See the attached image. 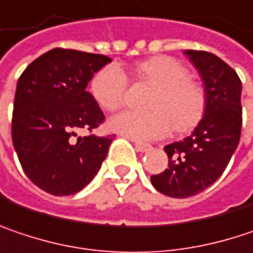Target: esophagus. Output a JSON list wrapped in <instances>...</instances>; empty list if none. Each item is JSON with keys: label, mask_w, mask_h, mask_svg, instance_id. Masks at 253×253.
<instances>
[{"label": "esophagus", "mask_w": 253, "mask_h": 253, "mask_svg": "<svg viewBox=\"0 0 253 253\" xmlns=\"http://www.w3.org/2000/svg\"><path fill=\"white\" fill-rule=\"evenodd\" d=\"M134 146L139 152H148V150L152 149L149 143H143V142H134Z\"/></svg>", "instance_id": "esophagus-1"}]
</instances>
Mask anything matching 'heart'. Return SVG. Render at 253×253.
Masks as SVG:
<instances>
[{
  "instance_id": "obj_1",
  "label": "heart",
  "mask_w": 253,
  "mask_h": 253,
  "mask_svg": "<svg viewBox=\"0 0 253 253\" xmlns=\"http://www.w3.org/2000/svg\"><path fill=\"white\" fill-rule=\"evenodd\" d=\"M139 78L155 86L150 94L149 111H123L114 116L111 130L136 140H152L165 136L172 125L176 131H187L201 120L207 97L204 88L190 80L188 69L176 59L155 56L136 66ZM128 78L117 65L100 69L91 81L95 101L107 111L119 110L126 100Z\"/></svg>"
}]
</instances>
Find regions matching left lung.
I'll return each instance as SVG.
<instances>
[{
	"instance_id": "8db88e82",
	"label": "left lung",
	"mask_w": 253,
	"mask_h": 253,
	"mask_svg": "<svg viewBox=\"0 0 253 253\" xmlns=\"http://www.w3.org/2000/svg\"><path fill=\"white\" fill-rule=\"evenodd\" d=\"M206 86V111L191 136L165 146L168 168L152 175L162 194L187 198L214 184L241 140L242 82L226 62L204 50H187Z\"/></svg>"
}]
</instances>
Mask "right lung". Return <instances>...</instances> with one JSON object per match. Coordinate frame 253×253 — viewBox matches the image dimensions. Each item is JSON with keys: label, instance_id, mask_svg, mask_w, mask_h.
Returning <instances> with one entry per match:
<instances>
[{"label": "right lung", "instance_id": "obj_1", "mask_svg": "<svg viewBox=\"0 0 253 253\" xmlns=\"http://www.w3.org/2000/svg\"><path fill=\"white\" fill-rule=\"evenodd\" d=\"M111 59L52 49L33 60L17 82L11 120L14 149L24 173L52 195L81 191L101 168L113 136L91 131L105 117L85 89ZM84 128L90 134L81 138Z\"/></svg>", "mask_w": 253, "mask_h": 253}]
</instances>
